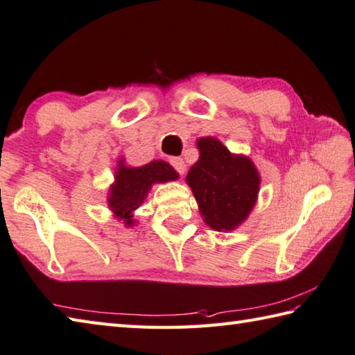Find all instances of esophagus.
<instances>
[{"label": "esophagus", "instance_id": "1", "mask_svg": "<svg viewBox=\"0 0 355 355\" xmlns=\"http://www.w3.org/2000/svg\"><path fill=\"white\" fill-rule=\"evenodd\" d=\"M171 164H172V168L175 169L180 175H183V173L186 172V164H184V162H183V158H180V157H172L171 159Z\"/></svg>", "mask_w": 355, "mask_h": 355}]
</instances>
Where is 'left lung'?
Wrapping results in <instances>:
<instances>
[{
    "label": "left lung",
    "mask_w": 355,
    "mask_h": 355,
    "mask_svg": "<svg viewBox=\"0 0 355 355\" xmlns=\"http://www.w3.org/2000/svg\"><path fill=\"white\" fill-rule=\"evenodd\" d=\"M200 159L186 182L196 196L205 223L215 231H232L255 205L260 177L251 159L232 155L215 138H200Z\"/></svg>",
    "instance_id": "1"
}]
</instances>
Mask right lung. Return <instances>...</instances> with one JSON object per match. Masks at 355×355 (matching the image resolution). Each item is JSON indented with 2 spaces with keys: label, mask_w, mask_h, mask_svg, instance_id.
I'll return each instance as SVG.
<instances>
[{
  "label": "right lung",
  "mask_w": 355,
  "mask_h": 355,
  "mask_svg": "<svg viewBox=\"0 0 355 355\" xmlns=\"http://www.w3.org/2000/svg\"><path fill=\"white\" fill-rule=\"evenodd\" d=\"M178 173L169 163L157 159L141 168H126L120 162L115 173V184L110 187L109 206L120 220L132 225V211L140 207L148 191L154 183H164L177 180Z\"/></svg>",
  "instance_id": "obj_1"
}]
</instances>
